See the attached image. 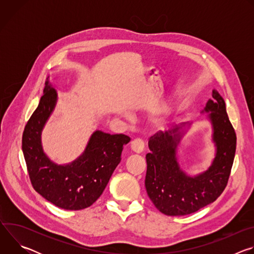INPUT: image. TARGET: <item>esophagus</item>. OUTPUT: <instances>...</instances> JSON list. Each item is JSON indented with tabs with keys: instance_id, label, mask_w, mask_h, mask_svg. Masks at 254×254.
Listing matches in <instances>:
<instances>
[{
	"instance_id": "34e87169",
	"label": "esophagus",
	"mask_w": 254,
	"mask_h": 254,
	"mask_svg": "<svg viewBox=\"0 0 254 254\" xmlns=\"http://www.w3.org/2000/svg\"><path fill=\"white\" fill-rule=\"evenodd\" d=\"M130 149L133 153L135 154H140L142 153L143 149H144V142L142 139L140 138H135L131 141L130 143Z\"/></svg>"
}]
</instances>
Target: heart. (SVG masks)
<instances>
[{
    "label": "heart",
    "instance_id": "heart-1",
    "mask_svg": "<svg viewBox=\"0 0 254 254\" xmlns=\"http://www.w3.org/2000/svg\"><path fill=\"white\" fill-rule=\"evenodd\" d=\"M172 113H173V107L171 106H168L167 108H164V110H159L155 112L154 114L151 115L149 119L151 127L157 130L165 129L169 124Z\"/></svg>",
    "mask_w": 254,
    "mask_h": 254
}]
</instances>
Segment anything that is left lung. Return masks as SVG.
Returning <instances> with one entry per match:
<instances>
[{"instance_id": "left-lung-1", "label": "left lung", "mask_w": 254, "mask_h": 254, "mask_svg": "<svg viewBox=\"0 0 254 254\" xmlns=\"http://www.w3.org/2000/svg\"><path fill=\"white\" fill-rule=\"evenodd\" d=\"M201 112L211 125L214 158L207 168L188 174L180 164L178 147L191 125L160 132L149 140L144 186L159 211L168 216H184L213 203L225 189L236 150V134L228 119L223 97L216 89Z\"/></svg>"}]
</instances>
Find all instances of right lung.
Listing matches in <instances>:
<instances>
[{
  "instance_id": "add662e5",
  "label": "right lung",
  "mask_w": 254,
  "mask_h": 254,
  "mask_svg": "<svg viewBox=\"0 0 254 254\" xmlns=\"http://www.w3.org/2000/svg\"><path fill=\"white\" fill-rule=\"evenodd\" d=\"M57 99V90L48 76L39 105L25 127L22 151L36 191L61 209L81 210L100 197L130 138L122 133L94 130L77 159L58 165L44 152L41 138Z\"/></svg>"
}]
</instances>
